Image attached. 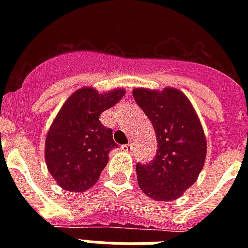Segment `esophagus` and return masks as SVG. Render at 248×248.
<instances>
[{"mask_svg": "<svg viewBox=\"0 0 248 248\" xmlns=\"http://www.w3.org/2000/svg\"><path fill=\"white\" fill-rule=\"evenodd\" d=\"M121 149H122V151L124 152H132L134 151V144H124V145H122V147H121Z\"/></svg>", "mask_w": 248, "mask_h": 248, "instance_id": "34e87169", "label": "esophagus"}]
</instances>
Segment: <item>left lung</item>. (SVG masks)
I'll use <instances>...</instances> for the list:
<instances>
[{"label": "left lung", "instance_id": "8db88e82", "mask_svg": "<svg viewBox=\"0 0 248 248\" xmlns=\"http://www.w3.org/2000/svg\"><path fill=\"white\" fill-rule=\"evenodd\" d=\"M134 99L151 120L158 149L148 165H136L140 189L155 201L177 200L196 183L207 143L201 121L184 93L173 87H138Z\"/></svg>", "mask_w": 248, "mask_h": 248}]
</instances>
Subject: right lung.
<instances>
[{
	"label": "right lung",
	"mask_w": 248,
	"mask_h": 248,
	"mask_svg": "<svg viewBox=\"0 0 248 248\" xmlns=\"http://www.w3.org/2000/svg\"><path fill=\"white\" fill-rule=\"evenodd\" d=\"M126 93L114 89L99 93L93 87H81L60 108L48 128L45 159L48 172L68 192H85L100 177L109 152L117 147L112 128L99 121Z\"/></svg>",
	"instance_id": "1"
}]
</instances>
